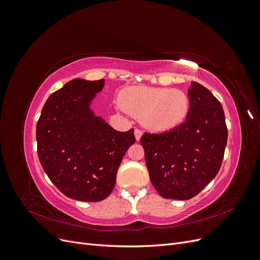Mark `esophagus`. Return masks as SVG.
I'll return each mask as SVG.
<instances>
[{
	"label": "esophagus",
	"instance_id": "34e87169",
	"mask_svg": "<svg viewBox=\"0 0 260 260\" xmlns=\"http://www.w3.org/2000/svg\"><path fill=\"white\" fill-rule=\"evenodd\" d=\"M142 135H143L142 130H140V129H136L135 130V136H136L137 141H140V139H141V137H142Z\"/></svg>",
	"mask_w": 260,
	"mask_h": 260
}]
</instances>
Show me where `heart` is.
<instances>
[{"mask_svg": "<svg viewBox=\"0 0 260 260\" xmlns=\"http://www.w3.org/2000/svg\"><path fill=\"white\" fill-rule=\"evenodd\" d=\"M119 103L124 112L141 118L147 128L156 131L178 127L191 111L187 94L171 88H129L122 93Z\"/></svg>", "mask_w": 260, "mask_h": 260, "instance_id": "b5f03b06", "label": "heart"}]
</instances>
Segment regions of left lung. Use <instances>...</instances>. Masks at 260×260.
Segmentation results:
<instances>
[{
	"mask_svg": "<svg viewBox=\"0 0 260 260\" xmlns=\"http://www.w3.org/2000/svg\"><path fill=\"white\" fill-rule=\"evenodd\" d=\"M191 111L183 123L162 133L141 138L152 183L165 199L190 200L216 177L228 140L220 102L205 86L188 90Z\"/></svg>",
	"mask_w": 260,
	"mask_h": 260,
	"instance_id": "obj_1",
	"label": "left lung"
}]
</instances>
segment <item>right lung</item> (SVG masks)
I'll list each match as a JSON object with an SVG mask.
<instances>
[{
	"label": "right lung",
	"instance_id": "1",
	"mask_svg": "<svg viewBox=\"0 0 260 260\" xmlns=\"http://www.w3.org/2000/svg\"><path fill=\"white\" fill-rule=\"evenodd\" d=\"M104 79H74L52 93L37 123V151L45 174L67 198L100 202L112 193L122 157L136 142L89 109Z\"/></svg>",
	"mask_w": 260,
	"mask_h": 260
}]
</instances>
